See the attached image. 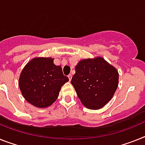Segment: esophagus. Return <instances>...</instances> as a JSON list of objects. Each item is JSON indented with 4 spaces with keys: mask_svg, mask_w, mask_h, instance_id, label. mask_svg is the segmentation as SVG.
I'll return each instance as SVG.
<instances>
[{
    "mask_svg": "<svg viewBox=\"0 0 145 145\" xmlns=\"http://www.w3.org/2000/svg\"><path fill=\"white\" fill-rule=\"evenodd\" d=\"M68 77H69V80H70V81H71V78H72V74H69V76H68Z\"/></svg>",
    "mask_w": 145,
    "mask_h": 145,
    "instance_id": "obj_1",
    "label": "esophagus"
}]
</instances>
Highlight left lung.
Returning <instances> with one entry per match:
<instances>
[{"mask_svg":"<svg viewBox=\"0 0 145 145\" xmlns=\"http://www.w3.org/2000/svg\"><path fill=\"white\" fill-rule=\"evenodd\" d=\"M71 84L81 103L97 110L111 99L119 84V73L103 57L82 59L75 67Z\"/></svg>","mask_w":145,"mask_h":145,"instance_id":"left-lung-1","label":"left lung"}]
</instances>
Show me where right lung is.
Returning <instances> with one entry per match:
<instances>
[{
  "mask_svg": "<svg viewBox=\"0 0 145 145\" xmlns=\"http://www.w3.org/2000/svg\"><path fill=\"white\" fill-rule=\"evenodd\" d=\"M69 81L60 65L51 57H35L25 65L19 78L22 95L37 108H47L57 99L61 87Z\"/></svg>",
  "mask_w": 145,
  "mask_h": 145,
  "instance_id": "1",
  "label": "right lung"
}]
</instances>
